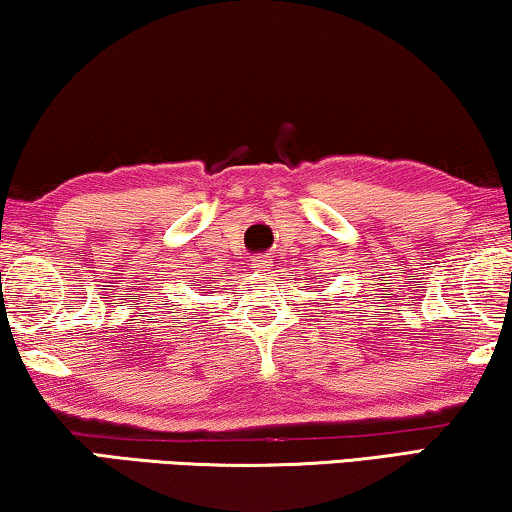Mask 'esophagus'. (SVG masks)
<instances>
[{"mask_svg": "<svg viewBox=\"0 0 512 512\" xmlns=\"http://www.w3.org/2000/svg\"><path fill=\"white\" fill-rule=\"evenodd\" d=\"M270 263H272L270 256H256L254 258V268H268Z\"/></svg>", "mask_w": 512, "mask_h": 512, "instance_id": "34e87169", "label": "esophagus"}]
</instances>
